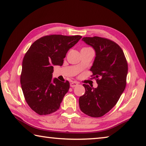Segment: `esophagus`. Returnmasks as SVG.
Segmentation results:
<instances>
[{
    "label": "esophagus",
    "mask_w": 146,
    "mask_h": 146,
    "mask_svg": "<svg viewBox=\"0 0 146 146\" xmlns=\"http://www.w3.org/2000/svg\"><path fill=\"white\" fill-rule=\"evenodd\" d=\"M78 83L76 82H73L70 83V86L71 87H75V86H78Z\"/></svg>",
    "instance_id": "obj_1"
}]
</instances>
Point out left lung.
Listing matches in <instances>:
<instances>
[{
	"instance_id": "obj_1",
	"label": "left lung",
	"mask_w": 146,
	"mask_h": 146,
	"mask_svg": "<svg viewBox=\"0 0 146 146\" xmlns=\"http://www.w3.org/2000/svg\"><path fill=\"white\" fill-rule=\"evenodd\" d=\"M95 49V60L90 71L97 88L83 84L85 93L79 98L80 110L92 117H100L117 103L126 86L128 64L124 53L117 43L95 36L82 39Z\"/></svg>"
}]
</instances>
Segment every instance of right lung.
<instances>
[{
  "label": "right lung",
  "instance_id": "add662e5",
  "mask_svg": "<svg viewBox=\"0 0 146 146\" xmlns=\"http://www.w3.org/2000/svg\"><path fill=\"white\" fill-rule=\"evenodd\" d=\"M82 37L53 35L43 36L33 43L24 56L21 84L25 100L39 115L59 109L70 83L52 78L53 66H62L68 50Z\"/></svg>",
  "mask_w": 146,
  "mask_h": 146
}]
</instances>
